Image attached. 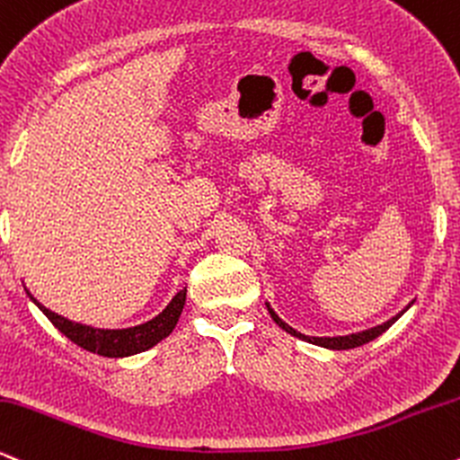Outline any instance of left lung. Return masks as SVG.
Returning <instances> with one entry per match:
<instances>
[{"mask_svg": "<svg viewBox=\"0 0 460 460\" xmlns=\"http://www.w3.org/2000/svg\"><path fill=\"white\" fill-rule=\"evenodd\" d=\"M411 305H413V301H411V304H409L407 307H404V310L398 312L396 316L387 318L385 323H381V325H375V327H370V329H364V332L349 333V336H305V333L296 332L295 327H290L288 323H284L282 318H279L278 314H275V310L271 307V304H269V301H267V310H269V314H271L273 321L278 323V325L282 327L286 333H290V336H295V338L304 340V342L316 344V347L332 349V350H349V349H358V347H361V344H366V342H370V340L379 338L381 333H383V332H387V329H390V327L394 325V323H396L398 318H401V316L404 314V312H407L409 307H411Z\"/></svg>", "mask_w": 460, "mask_h": 460, "instance_id": "obj_1", "label": "left lung"}]
</instances>
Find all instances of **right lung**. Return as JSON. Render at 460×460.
Here are the masks:
<instances>
[{
    "mask_svg": "<svg viewBox=\"0 0 460 460\" xmlns=\"http://www.w3.org/2000/svg\"><path fill=\"white\" fill-rule=\"evenodd\" d=\"M27 295H30V299L38 305V310L56 325V329H59V333H64V336H66L70 342L77 344V347L90 350V353L102 355V358H131V355L144 353V350L153 349L155 344H159L161 340H165L172 332H174L178 318L182 314V307H185L187 288L174 295V299L165 305V310L161 312V314L142 323V325L124 329H102L70 321V318L58 314V312L42 305L30 290H27Z\"/></svg>",
    "mask_w": 460,
    "mask_h": 460,
    "instance_id": "add662e5",
    "label": "right lung"
}]
</instances>
